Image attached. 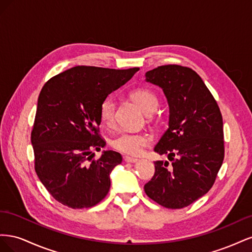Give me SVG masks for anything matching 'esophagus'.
<instances>
[{
    "label": "esophagus",
    "mask_w": 252,
    "mask_h": 252,
    "mask_svg": "<svg viewBox=\"0 0 252 252\" xmlns=\"http://www.w3.org/2000/svg\"><path fill=\"white\" fill-rule=\"evenodd\" d=\"M124 159H125L126 163H136L139 161L138 158H131V157H125Z\"/></svg>",
    "instance_id": "1"
}]
</instances>
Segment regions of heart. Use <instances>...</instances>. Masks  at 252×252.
Wrapping results in <instances>:
<instances>
[{
	"label": "heart",
	"mask_w": 252,
	"mask_h": 252,
	"mask_svg": "<svg viewBox=\"0 0 252 252\" xmlns=\"http://www.w3.org/2000/svg\"><path fill=\"white\" fill-rule=\"evenodd\" d=\"M130 95L132 100L140 106L145 113L149 114L158 108V98L149 89L138 88L133 90ZM114 110H116V102H114L113 97H105L100 106V116L104 123H111L114 117ZM152 140L154 138L148 132L123 130L111 140V146L122 154L139 156L142 154L145 147L151 144Z\"/></svg>",
	"instance_id": "obj_1"
}]
</instances>
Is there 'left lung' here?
I'll return each instance as SVG.
<instances>
[{
  "label": "left lung",
  "mask_w": 252,
  "mask_h": 252,
  "mask_svg": "<svg viewBox=\"0 0 252 252\" xmlns=\"http://www.w3.org/2000/svg\"><path fill=\"white\" fill-rule=\"evenodd\" d=\"M145 77L162 88L168 102V129L155 151L172 164L155 162V175L144 190L163 207H186L209 191L222 166V114L200 75L188 67L159 66Z\"/></svg>",
  "instance_id": "left-lung-1"
}]
</instances>
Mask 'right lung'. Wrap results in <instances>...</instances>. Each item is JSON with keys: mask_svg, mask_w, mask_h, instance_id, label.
<instances>
[{"mask_svg": "<svg viewBox=\"0 0 252 252\" xmlns=\"http://www.w3.org/2000/svg\"><path fill=\"white\" fill-rule=\"evenodd\" d=\"M136 71V67L75 66L43 86L32 132L34 168L58 202L73 209L89 208L108 193L110 172L122 163V156L104 150L90 162L93 150L106 145L96 128L102 121L100 106Z\"/></svg>", "mask_w": 252, "mask_h": 252, "instance_id": "1", "label": "right lung"}]
</instances>
